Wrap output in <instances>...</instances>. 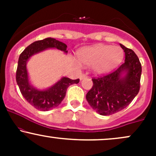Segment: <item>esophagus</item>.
Instances as JSON below:
<instances>
[{
    "instance_id": "34e87169",
    "label": "esophagus",
    "mask_w": 156,
    "mask_h": 156,
    "mask_svg": "<svg viewBox=\"0 0 156 156\" xmlns=\"http://www.w3.org/2000/svg\"><path fill=\"white\" fill-rule=\"evenodd\" d=\"M86 77H87V76H85V75H83H83H81V76H80V78H80V80H83V79H84V78H86Z\"/></svg>"
}]
</instances>
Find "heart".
<instances>
[{"mask_svg":"<svg viewBox=\"0 0 156 156\" xmlns=\"http://www.w3.org/2000/svg\"><path fill=\"white\" fill-rule=\"evenodd\" d=\"M81 64L92 66L95 74L103 76L115 69L120 64L124 57V51L119 46L98 44L83 47L77 53Z\"/></svg>","mask_w":156,"mask_h":156,"instance_id":"heart-1","label":"heart"}]
</instances>
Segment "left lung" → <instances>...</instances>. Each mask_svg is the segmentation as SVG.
<instances>
[{
	"instance_id": "8db88e82",
	"label": "left lung",
	"mask_w": 156,
	"mask_h": 156,
	"mask_svg": "<svg viewBox=\"0 0 156 156\" xmlns=\"http://www.w3.org/2000/svg\"><path fill=\"white\" fill-rule=\"evenodd\" d=\"M125 62L116 71L93 78V87L86 98L93 110L103 116L112 115L126 108L139 93L141 65L131 49L120 44Z\"/></svg>"
}]
</instances>
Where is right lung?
I'll use <instances>...</instances> for the list:
<instances>
[{
    "label": "right lung",
    "mask_w": 156,
    "mask_h": 156,
    "mask_svg": "<svg viewBox=\"0 0 156 156\" xmlns=\"http://www.w3.org/2000/svg\"><path fill=\"white\" fill-rule=\"evenodd\" d=\"M67 44L64 42L48 37L31 43L20 55L16 73L17 83L23 98L39 111L46 112L58 106L66 95L68 87L71 84L78 83L79 79L71 80L69 78L62 77L48 88L37 89L30 81L27 63L33 55L48 49H56L67 54Z\"/></svg>",
    "instance_id": "right-lung-1"
}]
</instances>
